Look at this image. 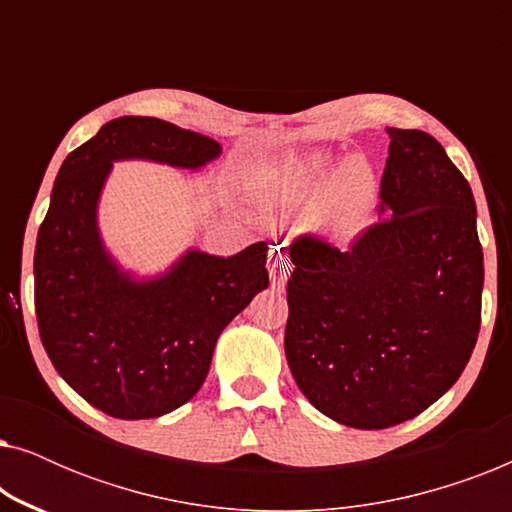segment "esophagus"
I'll use <instances>...</instances> for the list:
<instances>
[{
    "label": "esophagus",
    "instance_id": "esophagus-1",
    "mask_svg": "<svg viewBox=\"0 0 512 512\" xmlns=\"http://www.w3.org/2000/svg\"><path fill=\"white\" fill-rule=\"evenodd\" d=\"M268 272H270L272 286L282 289L286 277H289V272H291V263H289V258H286V251L279 247V244L277 247H272L268 254Z\"/></svg>",
    "mask_w": 512,
    "mask_h": 512
}]
</instances>
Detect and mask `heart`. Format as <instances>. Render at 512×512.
Listing matches in <instances>:
<instances>
[{
	"label": "heart",
	"instance_id": "b5f03b06",
	"mask_svg": "<svg viewBox=\"0 0 512 512\" xmlns=\"http://www.w3.org/2000/svg\"><path fill=\"white\" fill-rule=\"evenodd\" d=\"M289 205L317 207L314 226L333 237H352L366 226L375 202V174L363 158H349L333 174L321 153L305 158L282 188Z\"/></svg>",
	"mask_w": 512,
	"mask_h": 512
}]
</instances>
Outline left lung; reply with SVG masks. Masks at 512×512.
I'll return each instance as SVG.
<instances>
[{
  "instance_id": "1",
  "label": "left lung",
  "mask_w": 512,
  "mask_h": 512,
  "mask_svg": "<svg viewBox=\"0 0 512 512\" xmlns=\"http://www.w3.org/2000/svg\"><path fill=\"white\" fill-rule=\"evenodd\" d=\"M380 219L340 251L298 235L284 352L314 408L387 429L436 403L480 331L482 247L471 186L422 130L387 128Z\"/></svg>"
}]
</instances>
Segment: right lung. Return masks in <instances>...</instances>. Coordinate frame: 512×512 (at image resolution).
<instances>
[{
    "label": "right lung",
    "mask_w": 512,
    "mask_h": 512,
    "mask_svg": "<svg viewBox=\"0 0 512 512\" xmlns=\"http://www.w3.org/2000/svg\"><path fill=\"white\" fill-rule=\"evenodd\" d=\"M219 142L151 116H121L74 149L53 184L34 249V310L48 359L69 387L118 419H151L198 394L223 328L268 289V244L221 258L188 251L167 275L116 268L95 209L111 160L209 163Z\"/></svg>",
    "instance_id": "obj_1"
}]
</instances>
